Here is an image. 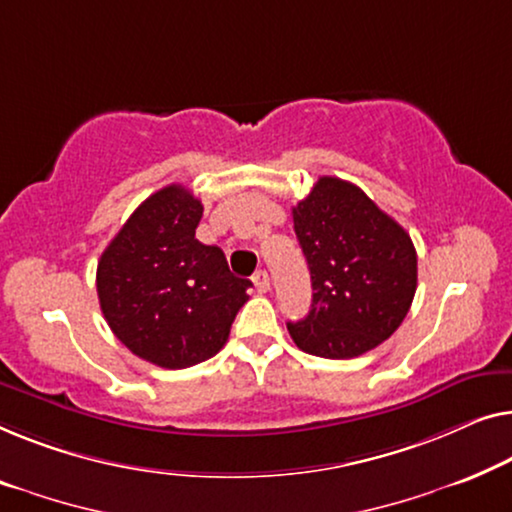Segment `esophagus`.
<instances>
[{
	"instance_id": "1",
	"label": "esophagus",
	"mask_w": 512,
	"mask_h": 512,
	"mask_svg": "<svg viewBox=\"0 0 512 512\" xmlns=\"http://www.w3.org/2000/svg\"><path fill=\"white\" fill-rule=\"evenodd\" d=\"M251 279H254V286H256L258 293H268L270 291V274L265 270H258Z\"/></svg>"
}]
</instances>
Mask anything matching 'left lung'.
Masks as SVG:
<instances>
[{
    "label": "left lung",
    "instance_id": "left-lung-1",
    "mask_svg": "<svg viewBox=\"0 0 512 512\" xmlns=\"http://www.w3.org/2000/svg\"><path fill=\"white\" fill-rule=\"evenodd\" d=\"M293 228L311 274V309L288 323L305 353L348 360L372 351L409 314L418 256L409 233L360 187L318 177L293 207Z\"/></svg>",
    "mask_w": 512,
    "mask_h": 512
}]
</instances>
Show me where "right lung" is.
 Wrapping results in <instances>:
<instances>
[{
	"label": "right lung",
	"mask_w": 512,
	"mask_h": 512,
	"mask_svg": "<svg viewBox=\"0 0 512 512\" xmlns=\"http://www.w3.org/2000/svg\"><path fill=\"white\" fill-rule=\"evenodd\" d=\"M203 205L168 184L136 207L99 258L96 293L110 330L133 355L164 369L221 351L249 279L228 270L219 247L196 240Z\"/></svg>",
	"instance_id": "right-lung-1"
}]
</instances>
